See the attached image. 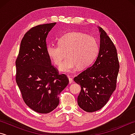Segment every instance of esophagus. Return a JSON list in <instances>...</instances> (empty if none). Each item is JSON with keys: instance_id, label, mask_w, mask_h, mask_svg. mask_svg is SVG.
Listing matches in <instances>:
<instances>
[{"instance_id": "esophagus-1", "label": "esophagus", "mask_w": 135, "mask_h": 135, "mask_svg": "<svg viewBox=\"0 0 135 135\" xmlns=\"http://www.w3.org/2000/svg\"><path fill=\"white\" fill-rule=\"evenodd\" d=\"M68 80H69V83H72L73 81V80L71 78V77L70 76H68Z\"/></svg>"}]
</instances>
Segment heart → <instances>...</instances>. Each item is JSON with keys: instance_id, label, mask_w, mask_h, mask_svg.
<instances>
[{"instance_id": "obj_1", "label": "heart", "mask_w": 135, "mask_h": 135, "mask_svg": "<svg viewBox=\"0 0 135 135\" xmlns=\"http://www.w3.org/2000/svg\"><path fill=\"white\" fill-rule=\"evenodd\" d=\"M59 45H49L47 53L56 65L61 64L60 71L68 73L76 68L83 69L91 64L98 52V44L95 38L78 32L68 33L59 39Z\"/></svg>"}]
</instances>
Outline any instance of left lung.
Returning <instances> with one entry per match:
<instances>
[{"label":"left lung","instance_id":"1","mask_svg":"<svg viewBox=\"0 0 135 135\" xmlns=\"http://www.w3.org/2000/svg\"><path fill=\"white\" fill-rule=\"evenodd\" d=\"M98 28L100 45L97 58L90 67L74 79L81 87L77 103L88 113L99 110L107 103L115 90L119 71L117 49L106 32Z\"/></svg>","mask_w":135,"mask_h":135}]
</instances>
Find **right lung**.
<instances>
[{
  "label": "right lung",
  "instance_id": "obj_1",
  "mask_svg": "<svg viewBox=\"0 0 135 135\" xmlns=\"http://www.w3.org/2000/svg\"><path fill=\"white\" fill-rule=\"evenodd\" d=\"M56 22L39 25L25 34L16 60V81L25 103L38 113L47 114L58 107V95L68 84L51 65L46 40Z\"/></svg>",
  "mask_w": 135,
  "mask_h": 135
}]
</instances>
